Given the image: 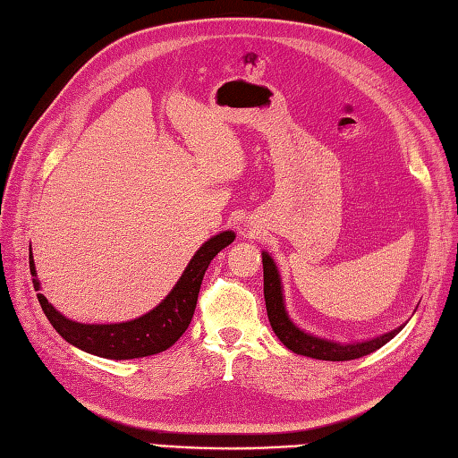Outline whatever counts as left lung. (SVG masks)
I'll return each instance as SVG.
<instances>
[{
    "mask_svg": "<svg viewBox=\"0 0 458 458\" xmlns=\"http://www.w3.org/2000/svg\"><path fill=\"white\" fill-rule=\"evenodd\" d=\"M263 276H265V304L268 322L273 326L275 334L278 335L288 350H293L298 356L314 358V360H326V361H348L368 356V353L379 350L386 346L389 340H394L395 335L405 328V324H401L399 328L386 332L376 338L361 340V342H338L330 338H322L302 330L301 326H296L294 320L288 316L284 293H283V278L278 273V267L275 259L270 257L267 250H263Z\"/></svg>",
    "mask_w": 458,
    "mask_h": 458,
    "instance_id": "8db88e82",
    "label": "left lung"
}]
</instances>
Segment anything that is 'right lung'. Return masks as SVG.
Listing matches in <instances>:
<instances>
[{
  "label": "right lung",
  "instance_id": "right-lung-1",
  "mask_svg": "<svg viewBox=\"0 0 458 458\" xmlns=\"http://www.w3.org/2000/svg\"><path fill=\"white\" fill-rule=\"evenodd\" d=\"M233 241L235 231H221L205 241L160 304L140 318L116 324H82L67 318L39 293L41 283L37 278L33 253L30 255V270L47 320L71 346L106 360H134L160 353L182 338L193 318L205 270Z\"/></svg>",
  "mask_w": 458,
  "mask_h": 458
}]
</instances>
